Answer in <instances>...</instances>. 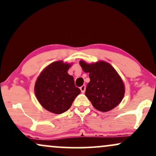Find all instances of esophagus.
<instances>
[{"mask_svg":"<svg viewBox=\"0 0 156 156\" xmlns=\"http://www.w3.org/2000/svg\"><path fill=\"white\" fill-rule=\"evenodd\" d=\"M80 90L81 92L82 93H84L85 92V90H86V86L85 85H82V87H80Z\"/></svg>","mask_w":156,"mask_h":156,"instance_id":"obj_1","label":"esophagus"}]
</instances>
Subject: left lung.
Masks as SVG:
<instances>
[{"instance_id":"8db88e82","label":"left lung","mask_w":156,"mask_h":156,"mask_svg":"<svg viewBox=\"0 0 156 156\" xmlns=\"http://www.w3.org/2000/svg\"><path fill=\"white\" fill-rule=\"evenodd\" d=\"M80 64L84 72L89 73L90 82L85 95L93 107L99 111L108 112L118 106L124 98L125 89L114 67L104 61L91 64L80 61Z\"/></svg>"}]
</instances>
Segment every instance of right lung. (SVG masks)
Listing matches in <instances>:
<instances>
[{
    "instance_id": "obj_1",
    "label": "right lung",
    "mask_w": 156,
    "mask_h": 156,
    "mask_svg": "<svg viewBox=\"0 0 156 156\" xmlns=\"http://www.w3.org/2000/svg\"><path fill=\"white\" fill-rule=\"evenodd\" d=\"M71 66L62 61L54 62L42 71L36 81V99L45 110L54 114L68 110L80 93L74 85V77L67 72Z\"/></svg>"
}]
</instances>
